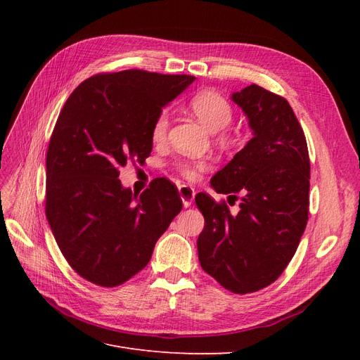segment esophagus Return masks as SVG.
<instances>
[{
    "mask_svg": "<svg viewBox=\"0 0 360 360\" xmlns=\"http://www.w3.org/2000/svg\"><path fill=\"white\" fill-rule=\"evenodd\" d=\"M179 193H180V198L183 201V205L188 209L195 198L193 188H189V186H186V184H181V186H179Z\"/></svg>",
    "mask_w": 360,
    "mask_h": 360,
    "instance_id": "esophagus-1",
    "label": "esophagus"
}]
</instances>
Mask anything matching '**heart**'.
I'll list each match as a JSON object with an SVG mask.
<instances>
[{
    "label": "heart",
    "mask_w": 360,
    "mask_h": 360,
    "mask_svg": "<svg viewBox=\"0 0 360 360\" xmlns=\"http://www.w3.org/2000/svg\"><path fill=\"white\" fill-rule=\"evenodd\" d=\"M191 108L198 117L200 122L210 130V132H219L225 129L233 120V106L225 97L219 93L212 90H204L198 93L191 101ZM169 124L168 112H160L155 120L153 127H151V138L156 143L165 139L167 130ZM177 169L181 176L188 180H197L200 174L205 169L204 160H181L177 163Z\"/></svg>",
    "instance_id": "b5f03b06"
}]
</instances>
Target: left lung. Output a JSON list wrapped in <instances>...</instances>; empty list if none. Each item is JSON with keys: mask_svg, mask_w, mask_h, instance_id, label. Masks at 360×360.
Listing matches in <instances>:
<instances>
[{"mask_svg": "<svg viewBox=\"0 0 360 360\" xmlns=\"http://www.w3.org/2000/svg\"><path fill=\"white\" fill-rule=\"evenodd\" d=\"M252 138L210 180L217 193L242 198L238 212L204 192L195 202L204 216L200 264L237 294L275 282L288 266L308 222L309 155L290 103L255 84L231 94Z\"/></svg>", "mask_w": 360, "mask_h": 360, "instance_id": "1", "label": "left lung"}]
</instances>
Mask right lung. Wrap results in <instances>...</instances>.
Instances as JSON below:
<instances>
[{"instance_id":"add662e5","label":"right lung","mask_w":360,"mask_h":360,"mask_svg":"<svg viewBox=\"0 0 360 360\" xmlns=\"http://www.w3.org/2000/svg\"><path fill=\"white\" fill-rule=\"evenodd\" d=\"M193 81L144 70L96 75L63 106L46 155V217L64 258L93 284L117 287L143 270L181 210L168 180L135 195L118 169L150 156L155 120Z\"/></svg>"}]
</instances>
